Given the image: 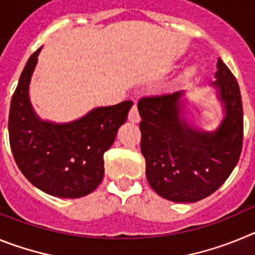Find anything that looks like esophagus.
Masks as SVG:
<instances>
[{"mask_svg":"<svg viewBox=\"0 0 255 255\" xmlns=\"http://www.w3.org/2000/svg\"><path fill=\"white\" fill-rule=\"evenodd\" d=\"M129 121H130V123H134V124H136V123H139V121H140V116H139L138 107H136V105H134L131 108H130Z\"/></svg>","mask_w":255,"mask_h":255,"instance_id":"34e87169","label":"esophagus"}]
</instances>
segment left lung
Listing matches in <instances>:
<instances>
[{
	"mask_svg": "<svg viewBox=\"0 0 255 255\" xmlns=\"http://www.w3.org/2000/svg\"><path fill=\"white\" fill-rule=\"evenodd\" d=\"M216 82L225 117L215 131H200L184 117V92L143 97L138 102L140 150L150 188L164 199L194 203L215 193L240 158L243 102L235 76L221 58Z\"/></svg>",
	"mask_w": 255,
	"mask_h": 255,
	"instance_id": "8db88e82",
	"label": "left lung"
}]
</instances>
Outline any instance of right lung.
<instances>
[{
    "mask_svg": "<svg viewBox=\"0 0 255 255\" xmlns=\"http://www.w3.org/2000/svg\"><path fill=\"white\" fill-rule=\"evenodd\" d=\"M40 48L29 57L10 105L8 135L13 159L34 186L53 197L91 194L105 175L103 154L126 123L131 101L98 107L79 120H40L29 100V84Z\"/></svg>",
    "mask_w": 255,
    "mask_h": 255,
    "instance_id": "right-lung-1",
    "label": "right lung"
}]
</instances>
